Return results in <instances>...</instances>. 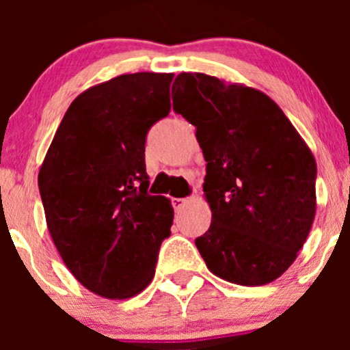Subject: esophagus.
Masks as SVG:
<instances>
[{
  "label": "esophagus",
  "mask_w": 350,
  "mask_h": 350,
  "mask_svg": "<svg viewBox=\"0 0 350 350\" xmlns=\"http://www.w3.org/2000/svg\"><path fill=\"white\" fill-rule=\"evenodd\" d=\"M186 203H189L188 198H172V206H174L176 211L181 210Z\"/></svg>",
  "instance_id": "34e87169"
}]
</instances>
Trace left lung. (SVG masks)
<instances>
[{"label": "left lung", "mask_w": 350, "mask_h": 350, "mask_svg": "<svg viewBox=\"0 0 350 350\" xmlns=\"http://www.w3.org/2000/svg\"><path fill=\"white\" fill-rule=\"evenodd\" d=\"M172 94L206 161L211 225L195 241L201 257L228 283H273L295 262L315 218L312 150L262 91L181 72Z\"/></svg>", "instance_id": "1"}]
</instances>
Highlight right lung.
I'll use <instances>...</instances> for the list:
<instances>
[{"mask_svg":"<svg viewBox=\"0 0 350 350\" xmlns=\"http://www.w3.org/2000/svg\"><path fill=\"white\" fill-rule=\"evenodd\" d=\"M174 74H122L67 108L38 171L49 232L72 276L126 299L149 286L171 234V200L152 196L146 137L171 111Z\"/></svg>","mask_w":350,"mask_h":350,"instance_id":"1","label":"right lung"}]
</instances>
